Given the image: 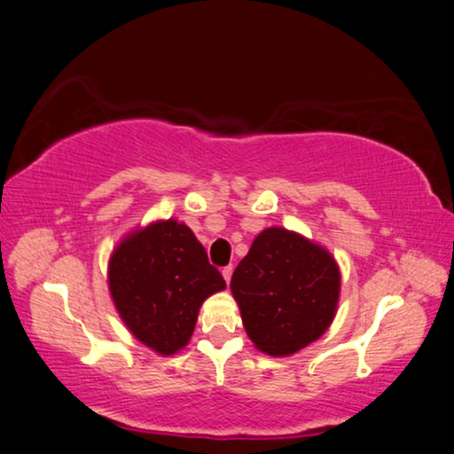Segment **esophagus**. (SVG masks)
I'll use <instances>...</instances> for the list:
<instances>
[{"label":"esophagus","mask_w":454,"mask_h":454,"mask_svg":"<svg viewBox=\"0 0 454 454\" xmlns=\"http://www.w3.org/2000/svg\"><path fill=\"white\" fill-rule=\"evenodd\" d=\"M231 275H233V266L229 264V266H225V269H223V278H225L227 285H229V281H231Z\"/></svg>","instance_id":"esophagus-1"}]
</instances>
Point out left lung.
I'll return each mask as SVG.
<instances>
[{
	"mask_svg": "<svg viewBox=\"0 0 454 454\" xmlns=\"http://www.w3.org/2000/svg\"><path fill=\"white\" fill-rule=\"evenodd\" d=\"M339 289L331 254L281 227L264 229L231 277L247 337L269 356H291L322 337Z\"/></svg>",
	"mask_w": 454,
	"mask_h": 454,
	"instance_id": "obj_1",
	"label": "left lung"
}]
</instances>
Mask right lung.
Here are the masks:
<instances>
[{
	"instance_id": "obj_1",
	"label": "right lung",
	"mask_w": 454,
	"mask_h": 454,
	"mask_svg": "<svg viewBox=\"0 0 454 454\" xmlns=\"http://www.w3.org/2000/svg\"><path fill=\"white\" fill-rule=\"evenodd\" d=\"M225 289L190 227L159 221L121 241L109 260V291L129 333L160 356L188 345L198 309Z\"/></svg>"
}]
</instances>
